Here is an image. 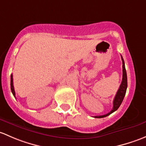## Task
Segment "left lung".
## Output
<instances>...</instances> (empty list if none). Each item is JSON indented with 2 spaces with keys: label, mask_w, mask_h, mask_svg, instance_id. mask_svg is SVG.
Segmentation results:
<instances>
[{
  "label": "left lung",
  "mask_w": 146,
  "mask_h": 146,
  "mask_svg": "<svg viewBox=\"0 0 146 146\" xmlns=\"http://www.w3.org/2000/svg\"><path fill=\"white\" fill-rule=\"evenodd\" d=\"M121 60H122V81H121V83L120 84V86L117 92L116 96H115V98L113 100V108L112 110L110 112H108V114H106L104 115H100V116H95V118H103L106 117L108 116L110 114H112V112H114L115 111H116L118 109L119 107L120 106V105L121 104L123 101V99H124V96H125L126 91H127V72H126L125 69V65H124V60H123L122 57H121Z\"/></svg>",
  "instance_id": "left-lung-1"
}]
</instances>
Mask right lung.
Segmentation results:
<instances>
[{
    "label": "right lung",
    "instance_id": "obj_1",
    "mask_svg": "<svg viewBox=\"0 0 146 146\" xmlns=\"http://www.w3.org/2000/svg\"><path fill=\"white\" fill-rule=\"evenodd\" d=\"M10 88H11V91L13 93V96L15 97V92L14 89V86H13V74H11L10 76Z\"/></svg>",
    "mask_w": 146,
    "mask_h": 146
}]
</instances>
